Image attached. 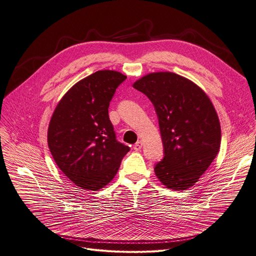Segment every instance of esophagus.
I'll list each match as a JSON object with an SVG mask.
<instances>
[{
    "label": "esophagus",
    "instance_id": "esophagus-1",
    "mask_svg": "<svg viewBox=\"0 0 256 256\" xmlns=\"http://www.w3.org/2000/svg\"><path fill=\"white\" fill-rule=\"evenodd\" d=\"M142 148V142H138L133 146V148L135 150V151H140Z\"/></svg>",
    "mask_w": 256,
    "mask_h": 256
}]
</instances>
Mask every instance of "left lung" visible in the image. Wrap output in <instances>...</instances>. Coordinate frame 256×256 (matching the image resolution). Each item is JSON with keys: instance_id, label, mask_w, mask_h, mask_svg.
I'll use <instances>...</instances> for the list:
<instances>
[{"instance_id": "8db88e82", "label": "left lung", "mask_w": 256, "mask_h": 256, "mask_svg": "<svg viewBox=\"0 0 256 256\" xmlns=\"http://www.w3.org/2000/svg\"><path fill=\"white\" fill-rule=\"evenodd\" d=\"M153 103L164 146L155 165L159 181L172 190L196 183L217 156L221 128L212 101L190 80L172 72L148 73L133 84Z\"/></svg>"}]
</instances>
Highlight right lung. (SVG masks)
Returning a JSON list of instances; mask_svg holds the SVG:
<instances>
[{"label":"right lung","mask_w":256,"mask_h":256,"mask_svg":"<svg viewBox=\"0 0 256 256\" xmlns=\"http://www.w3.org/2000/svg\"><path fill=\"white\" fill-rule=\"evenodd\" d=\"M127 78L99 70L75 84L60 100L48 131L58 168L82 189L97 191L116 174L130 148L118 142L108 116L116 88Z\"/></svg>","instance_id":"right-lung-1"}]
</instances>
